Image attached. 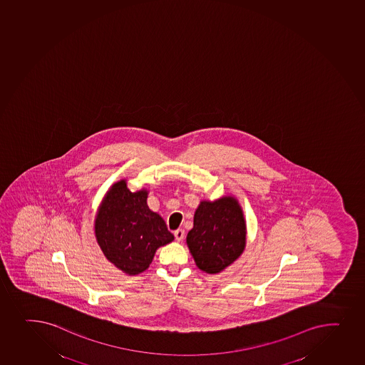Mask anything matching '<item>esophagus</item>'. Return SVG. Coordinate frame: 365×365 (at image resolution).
Wrapping results in <instances>:
<instances>
[{
    "instance_id": "esophagus-1",
    "label": "esophagus",
    "mask_w": 365,
    "mask_h": 365,
    "mask_svg": "<svg viewBox=\"0 0 365 365\" xmlns=\"http://www.w3.org/2000/svg\"><path fill=\"white\" fill-rule=\"evenodd\" d=\"M174 237H175V240L177 242H181L182 239L185 238V230H177L174 232Z\"/></svg>"
}]
</instances>
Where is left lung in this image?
I'll return each instance as SVG.
<instances>
[{"mask_svg": "<svg viewBox=\"0 0 365 365\" xmlns=\"http://www.w3.org/2000/svg\"><path fill=\"white\" fill-rule=\"evenodd\" d=\"M196 265L216 274L232 264L245 249L246 226L238 202L226 197L202 202L186 238Z\"/></svg>", "mask_w": 365, "mask_h": 365, "instance_id": "8db88e82", "label": "left lung"}]
</instances>
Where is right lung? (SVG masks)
Listing matches in <instances>:
<instances>
[{
    "instance_id": "add662e5",
    "label": "right lung",
    "mask_w": 365,
    "mask_h": 365,
    "mask_svg": "<svg viewBox=\"0 0 365 365\" xmlns=\"http://www.w3.org/2000/svg\"><path fill=\"white\" fill-rule=\"evenodd\" d=\"M145 190L130 192L126 181L113 185L97 212L95 233L108 261L130 275L149 268L160 246L173 242L161 216L146 204Z\"/></svg>"
}]
</instances>
